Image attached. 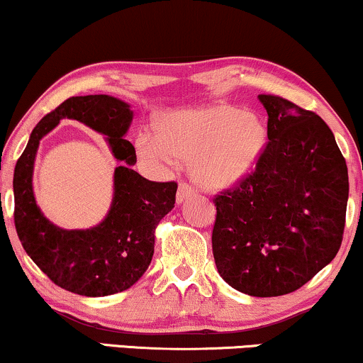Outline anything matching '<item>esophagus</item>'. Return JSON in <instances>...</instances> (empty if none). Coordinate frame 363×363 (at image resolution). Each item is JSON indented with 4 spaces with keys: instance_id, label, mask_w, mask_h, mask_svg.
<instances>
[{
    "instance_id": "obj_1",
    "label": "esophagus",
    "mask_w": 363,
    "mask_h": 363,
    "mask_svg": "<svg viewBox=\"0 0 363 363\" xmlns=\"http://www.w3.org/2000/svg\"><path fill=\"white\" fill-rule=\"evenodd\" d=\"M191 195H194V189H191L189 183H180V186H178V191H177V203L178 205L183 203L185 200H189Z\"/></svg>"
}]
</instances>
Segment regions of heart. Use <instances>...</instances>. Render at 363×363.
Returning <instances> with one entry per match:
<instances>
[{
  "label": "heart",
  "instance_id": "heart-1",
  "mask_svg": "<svg viewBox=\"0 0 363 363\" xmlns=\"http://www.w3.org/2000/svg\"><path fill=\"white\" fill-rule=\"evenodd\" d=\"M267 143V126L257 114L212 104L164 114L156 124V136L141 131L134 147L140 158L158 167L189 161L196 185L227 190L256 169Z\"/></svg>",
  "mask_w": 363,
  "mask_h": 363
}]
</instances>
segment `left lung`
<instances>
[{
    "label": "left lung",
    "instance_id": "left-lung-1",
    "mask_svg": "<svg viewBox=\"0 0 363 363\" xmlns=\"http://www.w3.org/2000/svg\"><path fill=\"white\" fill-rule=\"evenodd\" d=\"M257 99L269 143L256 172L216 196L212 250L227 284L271 298L299 289L337 256L348 172L320 116L276 96Z\"/></svg>",
    "mask_w": 363,
    "mask_h": 363
}]
</instances>
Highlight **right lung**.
<instances>
[{
	"label": "right lung",
	"instance_id": "right-lung-1",
	"mask_svg": "<svg viewBox=\"0 0 363 363\" xmlns=\"http://www.w3.org/2000/svg\"><path fill=\"white\" fill-rule=\"evenodd\" d=\"M133 109L118 97L96 94L62 102L30 134L13 174L15 227L31 261L60 288L89 298L109 296L141 279L155 252V232L172 212L177 183H156L133 169L134 146L126 134ZM62 118H74L106 135L120 167L115 169L113 200L106 217L89 230H62L36 205L33 169L39 141Z\"/></svg>",
	"mask_w": 363,
	"mask_h": 363
}]
</instances>
